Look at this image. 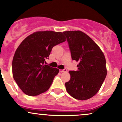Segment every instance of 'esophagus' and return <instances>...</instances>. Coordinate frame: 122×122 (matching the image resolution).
<instances>
[{
    "instance_id": "esophagus-1",
    "label": "esophagus",
    "mask_w": 122,
    "mask_h": 122,
    "mask_svg": "<svg viewBox=\"0 0 122 122\" xmlns=\"http://www.w3.org/2000/svg\"><path fill=\"white\" fill-rule=\"evenodd\" d=\"M59 71L61 73L66 72V71H67V69H63V70H59Z\"/></svg>"
}]
</instances>
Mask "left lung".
Listing matches in <instances>:
<instances>
[{
  "instance_id": "8db88e82",
  "label": "left lung",
  "mask_w": 122,
  "mask_h": 122,
  "mask_svg": "<svg viewBox=\"0 0 122 122\" xmlns=\"http://www.w3.org/2000/svg\"><path fill=\"white\" fill-rule=\"evenodd\" d=\"M68 42L71 59L79 63L77 70L69 71L70 79L65 83L73 98L87 100L99 92L107 75L106 59L98 45L80 30L63 32Z\"/></svg>"
}]
</instances>
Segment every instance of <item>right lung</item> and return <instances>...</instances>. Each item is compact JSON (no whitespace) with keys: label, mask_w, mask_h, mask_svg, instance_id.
Segmentation results:
<instances>
[{"label":"right lung","mask_w":122,"mask_h":122,"mask_svg":"<svg viewBox=\"0 0 122 122\" xmlns=\"http://www.w3.org/2000/svg\"><path fill=\"white\" fill-rule=\"evenodd\" d=\"M66 41L61 32L39 31L25 39L16 49L12 73L20 89L29 96L47 91L59 70L45 65L53 47Z\"/></svg>","instance_id":"right-lung-1"}]
</instances>
